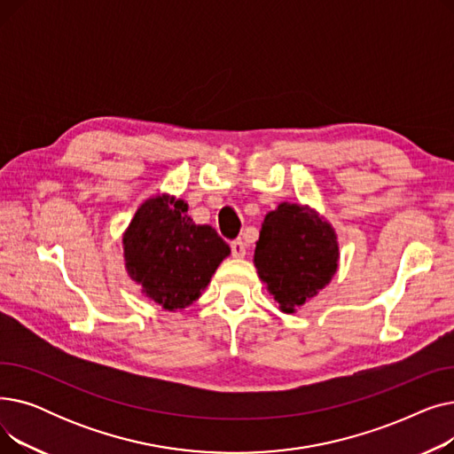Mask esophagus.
<instances>
[{
    "mask_svg": "<svg viewBox=\"0 0 454 454\" xmlns=\"http://www.w3.org/2000/svg\"><path fill=\"white\" fill-rule=\"evenodd\" d=\"M230 248H231V255L233 257H245L247 254V245L243 239H235L230 243Z\"/></svg>",
    "mask_w": 454,
    "mask_h": 454,
    "instance_id": "1",
    "label": "esophagus"
}]
</instances>
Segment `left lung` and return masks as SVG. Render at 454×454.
I'll list each match as a JSON object with an SVG mask.
<instances>
[{
	"label": "left lung",
	"mask_w": 454,
	"mask_h": 454,
	"mask_svg": "<svg viewBox=\"0 0 454 454\" xmlns=\"http://www.w3.org/2000/svg\"><path fill=\"white\" fill-rule=\"evenodd\" d=\"M254 263L281 311L294 313L337 272L335 230L311 207L283 202L261 226Z\"/></svg>",
	"instance_id": "1"
}]
</instances>
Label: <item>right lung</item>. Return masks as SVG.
Instances as JSON below:
<instances>
[{
    "label": "right lung",
    "instance_id": "obj_1",
    "mask_svg": "<svg viewBox=\"0 0 454 454\" xmlns=\"http://www.w3.org/2000/svg\"><path fill=\"white\" fill-rule=\"evenodd\" d=\"M187 204L156 197L143 204L123 235L129 276L167 311L193 303L230 254L211 226L187 217Z\"/></svg>",
    "mask_w": 454,
    "mask_h": 454
}]
</instances>
